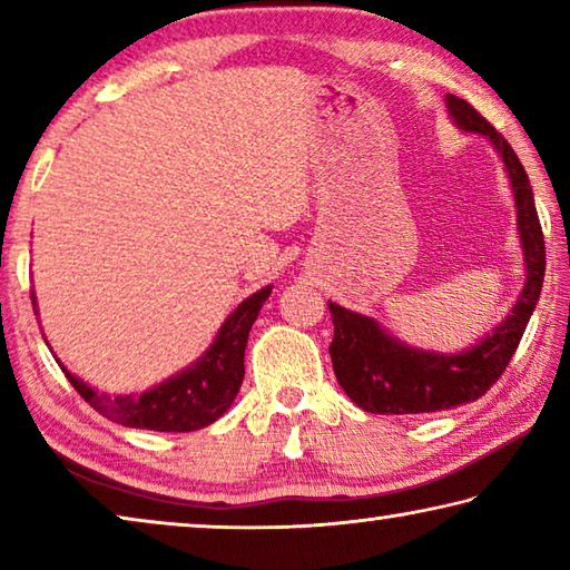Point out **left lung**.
<instances>
[{"label":"left lung","instance_id":"1","mask_svg":"<svg viewBox=\"0 0 570 570\" xmlns=\"http://www.w3.org/2000/svg\"><path fill=\"white\" fill-rule=\"evenodd\" d=\"M448 110L462 130L488 135L498 148L515 190L518 228L525 250L528 282L508 320L480 344L462 354H430L410 350L380 330L370 316L346 312L326 302L334 324L330 346L336 382L354 404L372 414H420L452 410L480 400L513 360L546 276V240L533 188L510 142L470 102L448 95Z\"/></svg>","mask_w":570,"mask_h":570}]
</instances>
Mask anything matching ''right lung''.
Returning <instances> with one entry per match:
<instances>
[{
  "label": "right lung",
  "mask_w": 570,
  "mask_h": 570,
  "mask_svg": "<svg viewBox=\"0 0 570 570\" xmlns=\"http://www.w3.org/2000/svg\"><path fill=\"white\" fill-rule=\"evenodd\" d=\"M268 294H272V286L238 304L236 312L220 326L214 346L200 356V362L178 377L158 384L156 390L112 400L110 394L95 392L85 382L72 377L62 366L65 377L92 410H98L102 417L125 424V428L156 432H190L206 428L230 407L238 394L240 382H244V352L250 324L256 322Z\"/></svg>",
  "instance_id": "right-lung-1"
}]
</instances>
